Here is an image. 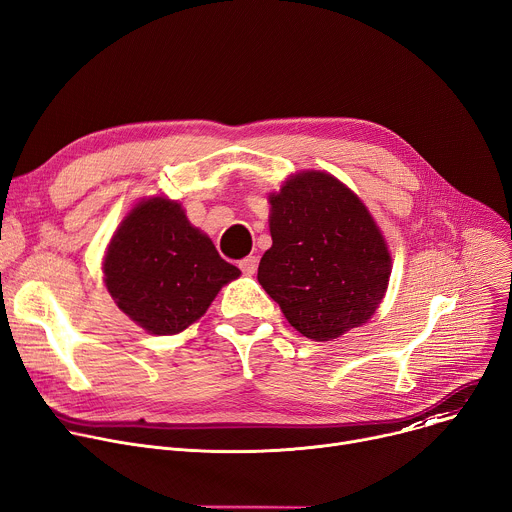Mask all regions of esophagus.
Returning <instances> with one entry per match:
<instances>
[{
  "label": "esophagus",
  "instance_id": "obj_1",
  "mask_svg": "<svg viewBox=\"0 0 512 512\" xmlns=\"http://www.w3.org/2000/svg\"><path fill=\"white\" fill-rule=\"evenodd\" d=\"M257 265H259V259L255 257V255H249V257H245V259H241L238 261V267L243 269V274H247V276H253L255 271H257Z\"/></svg>",
  "mask_w": 512,
  "mask_h": 512
}]
</instances>
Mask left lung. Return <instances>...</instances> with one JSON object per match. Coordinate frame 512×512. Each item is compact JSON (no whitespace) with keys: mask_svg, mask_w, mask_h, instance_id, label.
Returning a JSON list of instances; mask_svg holds the SVG:
<instances>
[{"mask_svg":"<svg viewBox=\"0 0 512 512\" xmlns=\"http://www.w3.org/2000/svg\"><path fill=\"white\" fill-rule=\"evenodd\" d=\"M269 203L274 243L257 280L288 323L315 342L366 323L387 292L391 255L358 195L327 173L304 170Z\"/></svg>","mask_w":512,"mask_h":512,"instance_id":"8db88e82","label":"left lung"}]
</instances>
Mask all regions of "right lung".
<instances>
[{"mask_svg":"<svg viewBox=\"0 0 512 512\" xmlns=\"http://www.w3.org/2000/svg\"><path fill=\"white\" fill-rule=\"evenodd\" d=\"M119 309L154 335L195 323L220 292L241 276L210 238L191 226L177 201L144 199L117 228L102 263Z\"/></svg>","mask_w":512,"mask_h":512,"instance_id":"obj_1","label":"right lung"}]
</instances>
